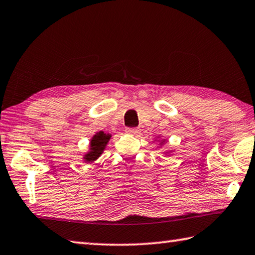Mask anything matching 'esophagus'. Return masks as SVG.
<instances>
[{
    "label": "esophagus",
    "mask_w": 255,
    "mask_h": 255,
    "mask_svg": "<svg viewBox=\"0 0 255 255\" xmlns=\"http://www.w3.org/2000/svg\"><path fill=\"white\" fill-rule=\"evenodd\" d=\"M126 131H127L128 133H131V134H138L139 131H140V130H139L138 128H127Z\"/></svg>",
    "instance_id": "34e87169"
}]
</instances>
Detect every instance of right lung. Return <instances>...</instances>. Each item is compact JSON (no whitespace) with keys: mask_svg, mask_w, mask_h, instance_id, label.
<instances>
[{"mask_svg":"<svg viewBox=\"0 0 255 255\" xmlns=\"http://www.w3.org/2000/svg\"><path fill=\"white\" fill-rule=\"evenodd\" d=\"M109 139H111V134L104 133L103 131H99L95 134L91 141V151L85 156V160L87 162L96 160V159L102 154L105 146H106L107 142L109 141Z\"/></svg>","mask_w":255,"mask_h":255,"instance_id":"obj_1","label":"right lung"}]
</instances>
